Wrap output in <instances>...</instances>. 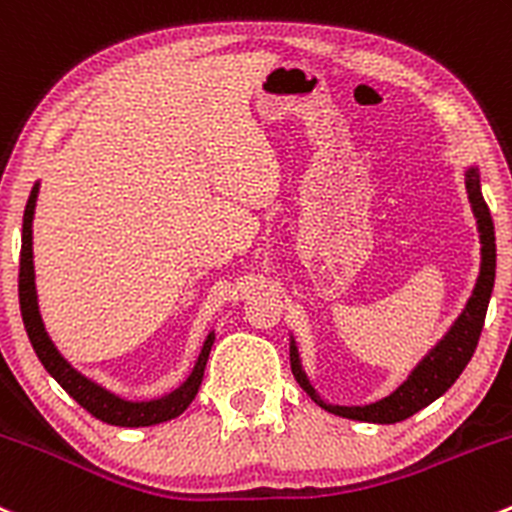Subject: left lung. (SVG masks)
<instances>
[{"label": "left lung", "mask_w": 512, "mask_h": 512, "mask_svg": "<svg viewBox=\"0 0 512 512\" xmlns=\"http://www.w3.org/2000/svg\"><path fill=\"white\" fill-rule=\"evenodd\" d=\"M464 176L471 211L473 218H476L478 240H481V267H478L476 284H473V292L464 309H461V314L456 316L454 324L446 328L444 336L417 360V365L410 370L405 383L397 385V390H392L383 400H375L370 405H333V402H326L316 392V387L311 385L309 375H306L304 365H301L297 338H294V333H289V363H292L294 378H297L301 390L316 405L324 407L326 412L370 424L402 422V419L412 417V414L432 405L434 400H439L456 383V378L464 373L466 365H469L471 355L478 346V338H481L488 301H491L493 284H496V230H493L491 211H488L486 201H483L481 171H478V166H466Z\"/></svg>", "instance_id": "8db88e82"}]
</instances>
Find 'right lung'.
<instances>
[{"instance_id": "right-lung-1", "label": "right lung", "mask_w": 512, "mask_h": 512, "mask_svg": "<svg viewBox=\"0 0 512 512\" xmlns=\"http://www.w3.org/2000/svg\"><path fill=\"white\" fill-rule=\"evenodd\" d=\"M41 181H36L29 193V201L24 208V223H21V260H19V304H21V319H24L26 333L39 355L41 365L48 370L53 380L78 402L83 410H88L93 417L102 419L115 427H152V424L169 422V419L179 417L198 395V387L203 383V373H206L208 355H211L215 328H211L203 341L201 353H198L196 363H193L188 378L174 390L164 392L159 397H149V400H127V397L115 395L112 390L102 387L88 375L80 373L63 358L58 351L53 338L48 336L46 324H43L39 292H36V270H34V213L36 201H39Z\"/></svg>"}]
</instances>
